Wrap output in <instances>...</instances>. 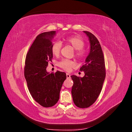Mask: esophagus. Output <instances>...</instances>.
I'll return each mask as SVG.
<instances>
[{
    "label": "esophagus",
    "mask_w": 132,
    "mask_h": 132,
    "mask_svg": "<svg viewBox=\"0 0 132 132\" xmlns=\"http://www.w3.org/2000/svg\"><path fill=\"white\" fill-rule=\"evenodd\" d=\"M66 75H67V78H68V79L70 78V75L69 73H67Z\"/></svg>",
    "instance_id": "1"
}]
</instances>
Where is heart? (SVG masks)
I'll use <instances>...</instances> for the list:
<instances>
[{
    "label": "heart",
    "instance_id": "heart-1",
    "mask_svg": "<svg viewBox=\"0 0 132 132\" xmlns=\"http://www.w3.org/2000/svg\"><path fill=\"white\" fill-rule=\"evenodd\" d=\"M63 42L66 45L72 47L75 50V56L78 59H81L85 55V52L83 50L85 46V42L83 39L78 36H71L63 39ZM62 47L61 42L56 41L54 42L51 46V52L55 56H58L61 52ZM58 65L62 68L67 71H69L71 68L75 65V63L70 60L63 59L58 63Z\"/></svg>",
    "mask_w": 132,
    "mask_h": 132
}]
</instances>
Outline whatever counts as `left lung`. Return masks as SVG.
<instances>
[{
    "label": "left lung",
    "instance_id": "obj_1",
    "mask_svg": "<svg viewBox=\"0 0 132 132\" xmlns=\"http://www.w3.org/2000/svg\"><path fill=\"white\" fill-rule=\"evenodd\" d=\"M84 32L88 37L90 45L85 64L80 69L85 75L82 78L71 76L74 82L71 89L74 103L82 109L90 107L96 100L106 77L105 59L99 41L91 32L85 31Z\"/></svg>",
    "mask_w": 132,
    "mask_h": 132
}]
</instances>
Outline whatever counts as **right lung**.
<instances>
[{
    "instance_id": "1",
    "label": "right lung",
    "mask_w": 132,
    "mask_h": 132,
    "mask_svg": "<svg viewBox=\"0 0 132 132\" xmlns=\"http://www.w3.org/2000/svg\"><path fill=\"white\" fill-rule=\"evenodd\" d=\"M55 31L45 32L38 35L27 53L24 75L30 93L35 100L45 107L56 104L60 91L67 78L64 72H47L48 62L53 58L52 40Z\"/></svg>"
}]
</instances>
